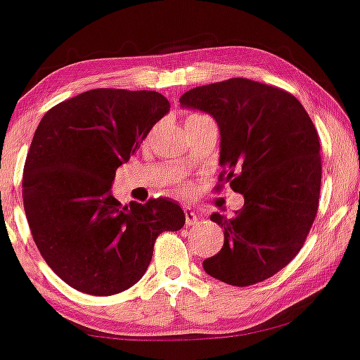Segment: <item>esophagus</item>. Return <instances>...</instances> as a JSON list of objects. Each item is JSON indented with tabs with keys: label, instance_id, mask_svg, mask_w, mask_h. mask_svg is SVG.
<instances>
[{
	"label": "esophagus",
	"instance_id": "1",
	"mask_svg": "<svg viewBox=\"0 0 360 360\" xmlns=\"http://www.w3.org/2000/svg\"><path fill=\"white\" fill-rule=\"evenodd\" d=\"M184 214H186V224H189V226H193V224H196L199 221V214L194 213L191 207H186Z\"/></svg>",
	"mask_w": 360,
	"mask_h": 360
}]
</instances>
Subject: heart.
Masks as SVG:
<instances>
[{
	"label": "heart",
	"instance_id": "heart-1",
	"mask_svg": "<svg viewBox=\"0 0 360 360\" xmlns=\"http://www.w3.org/2000/svg\"><path fill=\"white\" fill-rule=\"evenodd\" d=\"M198 119H202V115H198V114L189 115L188 119H186V124H188V122H193V120H198Z\"/></svg>",
	"mask_w": 360,
	"mask_h": 360
}]
</instances>
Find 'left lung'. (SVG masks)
Segmentation results:
<instances>
[{"instance_id": "left-lung-1", "label": "left lung", "mask_w": 360, "mask_h": 360, "mask_svg": "<svg viewBox=\"0 0 360 360\" xmlns=\"http://www.w3.org/2000/svg\"><path fill=\"white\" fill-rule=\"evenodd\" d=\"M179 103L218 122L221 181L245 198L233 218L211 214L224 245L202 268L235 287L270 278L297 257L317 214L322 161L314 122L292 94L248 79L196 86Z\"/></svg>"}]
</instances>
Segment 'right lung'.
Returning <instances> with one entry per match:
<instances>
[{
  "label": "right lung",
  "instance_id": "1",
  "mask_svg": "<svg viewBox=\"0 0 360 360\" xmlns=\"http://www.w3.org/2000/svg\"><path fill=\"white\" fill-rule=\"evenodd\" d=\"M153 90L95 89L43 115L23 171V205L41 257L65 283L107 297L146 274L154 241L179 231L176 201L122 206L112 194L117 167L131 159L169 112Z\"/></svg>",
  "mask_w": 360,
  "mask_h": 360
}]
</instances>
